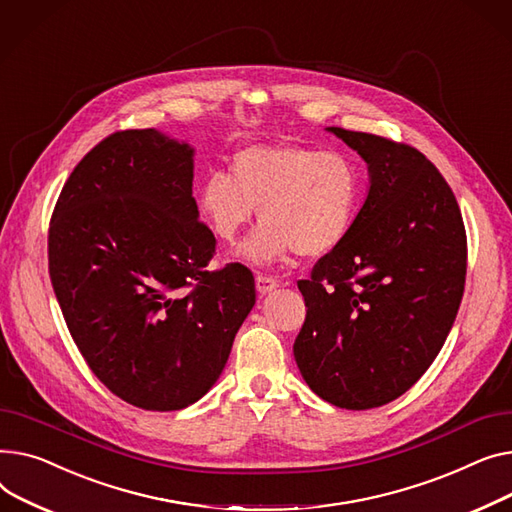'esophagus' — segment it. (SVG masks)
Returning <instances> with one entry per match:
<instances>
[{
    "mask_svg": "<svg viewBox=\"0 0 512 512\" xmlns=\"http://www.w3.org/2000/svg\"><path fill=\"white\" fill-rule=\"evenodd\" d=\"M279 287V283L273 277H266V275H258L256 277V291L260 295H268L270 291H275Z\"/></svg>",
    "mask_w": 512,
    "mask_h": 512,
    "instance_id": "esophagus-1",
    "label": "esophagus"
}]
</instances>
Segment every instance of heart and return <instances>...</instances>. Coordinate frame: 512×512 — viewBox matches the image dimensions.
Returning <instances> with one entry per match:
<instances>
[{
    "instance_id": "b5f03b06",
    "label": "heart",
    "mask_w": 512,
    "mask_h": 512,
    "mask_svg": "<svg viewBox=\"0 0 512 512\" xmlns=\"http://www.w3.org/2000/svg\"><path fill=\"white\" fill-rule=\"evenodd\" d=\"M362 179L339 150L302 144L248 146L231 159L229 175L215 171L196 190L200 219L219 242L233 246L254 221L262 225L239 250L246 262L270 264L293 252L316 258L349 235Z\"/></svg>"
}]
</instances>
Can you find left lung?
Wrapping results in <instances>:
<instances>
[{
	"label": "left lung",
	"mask_w": 512,
	"mask_h": 512,
	"mask_svg": "<svg viewBox=\"0 0 512 512\" xmlns=\"http://www.w3.org/2000/svg\"><path fill=\"white\" fill-rule=\"evenodd\" d=\"M368 165L345 242L297 287L306 322L293 343L314 393L341 409L395 401L424 376L455 324L467 237L453 190L419 150L326 128Z\"/></svg>",
	"instance_id": "left-lung-1"
}]
</instances>
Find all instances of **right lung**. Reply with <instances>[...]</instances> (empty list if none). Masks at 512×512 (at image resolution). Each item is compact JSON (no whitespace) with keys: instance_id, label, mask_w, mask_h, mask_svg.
<instances>
[{"instance_id":"right-lung-1","label":"right lung","mask_w":512,"mask_h":512,"mask_svg":"<svg viewBox=\"0 0 512 512\" xmlns=\"http://www.w3.org/2000/svg\"><path fill=\"white\" fill-rule=\"evenodd\" d=\"M194 155L155 128L111 134L74 167L49 227L74 343L113 395L148 411L202 399L256 304L246 266L204 270L215 235L192 196Z\"/></svg>"}]
</instances>
